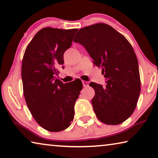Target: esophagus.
Returning a JSON list of instances; mask_svg holds the SVG:
<instances>
[{
	"instance_id": "1",
	"label": "esophagus",
	"mask_w": 158,
	"mask_h": 158,
	"mask_svg": "<svg viewBox=\"0 0 158 158\" xmlns=\"http://www.w3.org/2000/svg\"><path fill=\"white\" fill-rule=\"evenodd\" d=\"M82 84H83V86L84 87H86L89 86V82L88 81H82Z\"/></svg>"
}]
</instances>
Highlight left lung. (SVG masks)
Segmentation results:
<instances>
[{
	"instance_id": "left-lung-1",
	"label": "left lung",
	"mask_w": 158,
	"mask_h": 158,
	"mask_svg": "<svg viewBox=\"0 0 158 158\" xmlns=\"http://www.w3.org/2000/svg\"><path fill=\"white\" fill-rule=\"evenodd\" d=\"M74 41L81 44L102 67L107 85L91 82L95 96L91 103L96 117L106 124L117 125L133 113L141 92L138 60L123 35L111 26L97 23L79 30Z\"/></svg>"
}]
</instances>
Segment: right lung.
I'll return each instance as SVG.
<instances>
[{
	"label": "right lung",
	"mask_w": 158,
	"mask_h": 158,
	"mask_svg": "<svg viewBox=\"0 0 158 158\" xmlns=\"http://www.w3.org/2000/svg\"><path fill=\"white\" fill-rule=\"evenodd\" d=\"M77 30L41 29L28 44L22 59L27 107L37 123L51 132L63 131L71 124L75 102L83 87L80 79L63 84L56 79L57 67L64 64L63 54L71 46Z\"/></svg>",
	"instance_id": "obj_1"
}]
</instances>
